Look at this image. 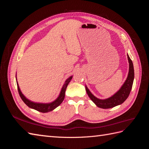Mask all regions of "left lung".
Returning <instances> with one entry per match:
<instances>
[{
  "label": "left lung",
  "instance_id": "8db88e82",
  "mask_svg": "<svg viewBox=\"0 0 149 149\" xmlns=\"http://www.w3.org/2000/svg\"><path fill=\"white\" fill-rule=\"evenodd\" d=\"M127 58L129 63V69L127 79H125V82L122 85L120 88L112 96L107 99H104V100H101V99H99L94 96L91 91H89V89L86 86H85L86 91L88 96L98 107L102 108V109H109V108L114 107L121 104L127 100L132 89L134 79V66L132 61L130 60L128 54Z\"/></svg>",
  "mask_w": 149,
  "mask_h": 149
}]
</instances>
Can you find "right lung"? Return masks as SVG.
Returning <instances> with one entry per match:
<instances>
[{"label":"right lung","instance_id":"right-lung-1","mask_svg":"<svg viewBox=\"0 0 149 149\" xmlns=\"http://www.w3.org/2000/svg\"><path fill=\"white\" fill-rule=\"evenodd\" d=\"M72 78H73V76H71L70 77L66 79L64 84L63 85L62 88L61 89V91L60 93L59 96L56 99L55 101L53 102H48V103H41V102H35L33 101H31L29 100V99L26 98L23 94H22L21 90L19 88V84L17 82V74H16V81H17V88H18V91H19V95L21 97V99L24 102L25 104L29 107L31 109H33L35 110H37L39 112H43V113H45V112H48L49 111H52L56 108L58 106H60L62 102L63 101L65 96V91L66 88L68 85L70 81L71 80Z\"/></svg>","mask_w":149,"mask_h":149}]
</instances>
